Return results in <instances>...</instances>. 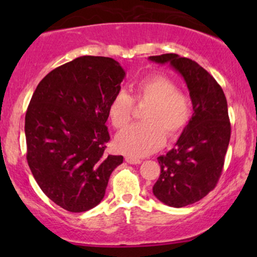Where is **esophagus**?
<instances>
[{
    "label": "esophagus",
    "instance_id": "34e87169",
    "mask_svg": "<svg viewBox=\"0 0 257 257\" xmlns=\"http://www.w3.org/2000/svg\"><path fill=\"white\" fill-rule=\"evenodd\" d=\"M125 162L129 164H140L141 161L139 158H134V157H129V156H126L125 157Z\"/></svg>",
    "mask_w": 257,
    "mask_h": 257
}]
</instances>
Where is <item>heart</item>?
I'll return each instance as SVG.
<instances>
[{
  "label": "heart",
  "instance_id": "1",
  "mask_svg": "<svg viewBox=\"0 0 257 257\" xmlns=\"http://www.w3.org/2000/svg\"><path fill=\"white\" fill-rule=\"evenodd\" d=\"M134 100L149 104L144 111L145 122L135 123L116 137L114 144L119 152L133 157H143L157 151L164 144L166 134L175 138L185 129L192 114L190 98L178 90L173 81L163 76L143 79L135 85L134 99L125 90H119L108 102V117L116 128L131 122Z\"/></svg>",
  "mask_w": 257,
  "mask_h": 257
}]
</instances>
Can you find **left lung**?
Segmentation results:
<instances>
[{"instance_id": "8db88e82", "label": "left lung", "mask_w": 257, "mask_h": 257, "mask_svg": "<svg viewBox=\"0 0 257 257\" xmlns=\"http://www.w3.org/2000/svg\"><path fill=\"white\" fill-rule=\"evenodd\" d=\"M149 59L172 65L192 100V118L175 147L157 158L161 175L152 188L162 203L182 208L204 198L219 181L231 138L227 100L220 84L196 61L174 53Z\"/></svg>"}]
</instances>
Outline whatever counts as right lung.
<instances>
[{"mask_svg": "<svg viewBox=\"0 0 257 257\" xmlns=\"http://www.w3.org/2000/svg\"><path fill=\"white\" fill-rule=\"evenodd\" d=\"M125 72L112 58L85 57L57 67L37 85L25 116L26 159L43 193L71 213L101 202L122 156L105 155L108 102Z\"/></svg>", "mask_w": 257, "mask_h": 257, "instance_id": "add662e5", "label": "right lung"}]
</instances>
